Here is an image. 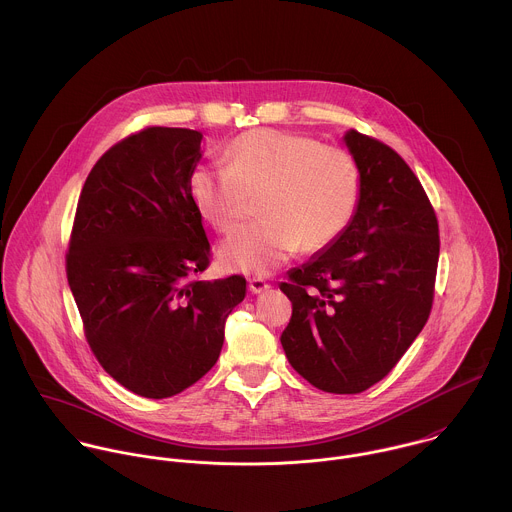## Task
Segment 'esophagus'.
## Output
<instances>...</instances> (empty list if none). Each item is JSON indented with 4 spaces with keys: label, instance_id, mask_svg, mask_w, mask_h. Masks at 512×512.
<instances>
[{
    "label": "esophagus",
    "instance_id": "1",
    "mask_svg": "<svg viewBox=\"0 0 512 512\" xmlns=\"http://www.w3.org/2000/svg\"><path fill=\"white\" fill-rule=\"evenodd\" d=\"M248 290L252 293L266 292V290H270V284L262 278H252V280H248Z\"/></svg>",
    "mask_w": 512,
    "mask_h": 512
}]
</instances>
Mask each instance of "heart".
Segmentation results:
<instances>
[{"label":"heart","mask_w":512,"mask_h":512,"mask_svg":"<svg viewBox=\"0 0 512 512\" xmlns=\"http://www.w3.org/2000/svg\"><path fill=\"white\" fill-rule=\"evenodd\" d=\"M228 167L199 165L189 181L199 213L232 232L258 199L262 219L232 234L220 248L224 268L268 276L303 248L333 244L355 217L361 171L343 147L278 130H252L226 149Z\"/></svg>","instance_id":"1"}]
</instances>
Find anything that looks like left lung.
I'll return each instance as SVG.
<instances>
[{
	"label": "left lung",
	"mask_w": 512,
	"mask_h": 512,
	"mask_svg": "<svg viewBox=\"0 0 512 512\" xmlns=\"http://www.w3.org/2000/svg\"><path fill=\"white\" fill-rule=\"evenodd\" d=\"M343 142L361 171L359 207L345 232L280 286L293 307L280 341L315 388L357 394L382 380L424 329L439 234L424 187L392 147L355 130Z\"/></svg>",
	"instance_id": "8db88e82"
}]
</instances>
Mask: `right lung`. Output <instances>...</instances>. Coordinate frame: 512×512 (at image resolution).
<instances>
[{
    "label": "right lung",
    "instance_id": "obj_1",
    "mask_svg": "<svg viewBox=\"0 0 512 512\" xmlns=\"http://www.w3.org/2000/svg\"><path fill=\"white\" fill-rule=\"evenodd\" d=\"M203 134L146 128L110 147L82 187L67 278L104 370L144 398H169L219 359L246 280H199L211 244L189 181Z\"/></svg>",
    "mask_w": 512,
    "mask_h": 512
}]
</instances>
